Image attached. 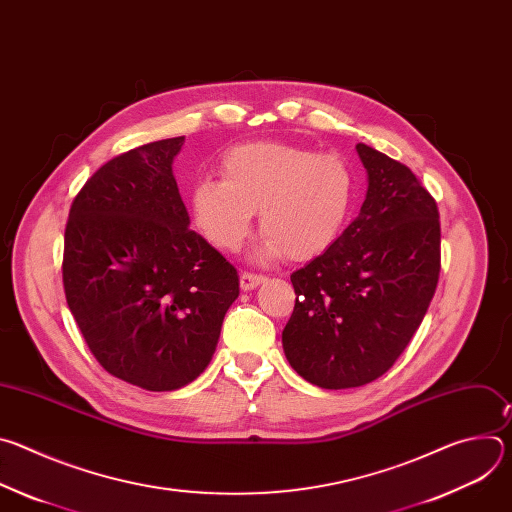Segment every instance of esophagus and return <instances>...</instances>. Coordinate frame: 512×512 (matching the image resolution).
<instances>
[{"label":"esophagus","instance_id":"obj_1","mask_svg":"<svg viewBox=\"0 0 512 512\" xmlns=\"http://www.w3.org/2000/svg\"><path fill=\"white\" fill-rule=\"evenodd\" d=\"M263 281H265V275H257V273H249V271L241 273V289H245V291L255 289Z\"/></svg>","mask_w":512,"mask_h":512}]
</instances>
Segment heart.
Wrapping results in <instances>:
<instances>
[{
	"mask_svg": "<svg viewBox=\"0 0 512 512\" xmlns=\"http://www.w3.org/2000/svg\"><path fill=\"white\" fill-rule=\"evenodd\" d=\"M221 176L198 180L190 202L196 229L227 253L241 249L259 212L263 255L314 259L340 239L356 200L354 172L340 156L287 143L239 145Z\"/></svg>",
	"mask_w": 512,
	"mask_h": 512,
	"instance_id": "obj_1",
	"label": "heart"
}]
</instances>
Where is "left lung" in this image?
Segmentation results:
<instances>
[{"instance_id":"8db88e82","label":"left lung","mask_w":512,"mask_h":512,"mask_svg":"<svg viewBox=\"0 0 512 512\" xmlns=\"http://www.w3.org/2000/svg\"><path fill=\"white\" fill-rule=\"evenodd\" d=\"M369 190L340 239L291 273L296 306L281 342L294 371L322 389L385 375L419 328L442 267L440 212L401 162L358 143Z\"/></svg>"}]
</instances>
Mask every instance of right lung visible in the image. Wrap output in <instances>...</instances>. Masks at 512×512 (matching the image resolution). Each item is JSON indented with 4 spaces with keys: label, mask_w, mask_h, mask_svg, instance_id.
<instances>
[{
    "label": "right lung",
    "mask_w": 512,
    "mask_h": 512,
    "mask_svg": "<svg viewBox=\"0 0 512 512\" xmlns=\"http://www.w3.org/2000/svg\"><path fill=\"white\" fill-rule=\"evenodd\" d=\"M184 137L101 166L70 204L66 304L101 367L135 387L174 391L214 354L239 296L237 269L188 229L172 174Z\"/></svg>",
    "instance_id": "right-lung-1"
}]
</instances>
